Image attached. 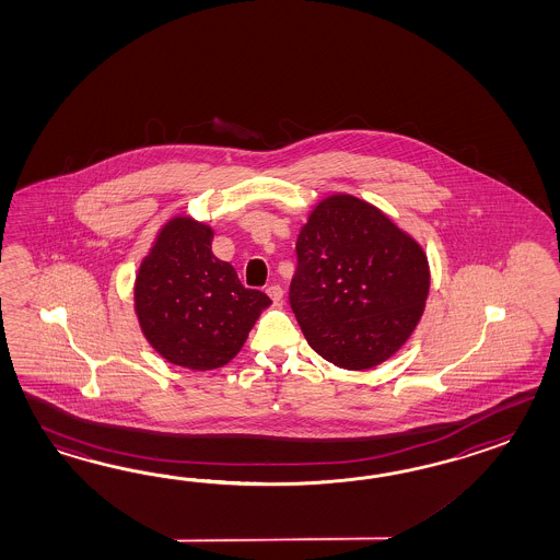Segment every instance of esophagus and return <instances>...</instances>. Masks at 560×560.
<instances>
[{
	"instance_id": "34e87169",
	"label": "esophagus",
	"mask_w": 560,
	"mask_h": 560,
	"mask_svg": "<svg viewBox=\"0 0 560 560\" xmlns=\"http://www.w3.org/2000/svg\"><path fill=\"white\" fill-rule=\"evenodd\" d=\"M266 294L278 304L282 296H284V290H282V287H278V284H272V287L266 288Z\"/></svg>"
}]
</instances>
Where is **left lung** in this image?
Wrapping results in <instances>:
<instances>
[{
    "label": "left lung",
    "mask_w": 560,
    "mask_h": 560,
    "mask_svg": "<svg viewBox=\"0 0 560 560\" xmlns=\"http://www.w3.org/2000/svg\"><path fill=\"white\" fill-rule=\"evenodd\" d=\"M290 306L328 363L366 371L416 330L430 294V261L413 235L349 194L314 206L296 240Z\"/></svg>",
    "instance_id": "left-lung-1"
}]
</instances>
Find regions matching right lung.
I'll list each match as a JSON object with an SVG mask.
<instances>
[{"mask_svg":"<svg viewBox=\"0 0 560 560\" xmlns=\"http://www.w3.org/2000/svg\"><path fill=\"white\" fill-rule=\"evenodd\" d=\"M213 228L179 213L161 225L135 278V314L147 342L165 361L211 371L242 351L272 304L242 287L234 266L211 252Z\"/></svg>","mask_w":560,"mask_h":560,"instance_id":"obj_1","label":"right lung"}]
</instances>
